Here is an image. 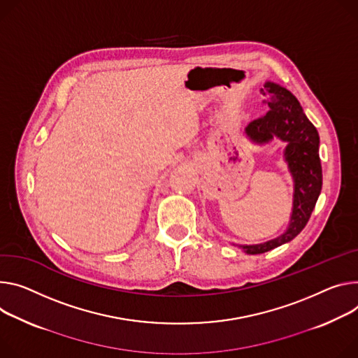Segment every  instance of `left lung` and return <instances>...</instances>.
Returning <instances> with one entry per match:
<instances>
[{
    "instance_id": "1",
    "label": "left lung",
    "mask_w": 358,
    "mask_h": 358,
    "mask_svg": "<svg viewBox=\"0 0 358 358\" xmlns=\"http://www.w3.org/2000/svg\"><path fill=\"white\" fill-rule=\"evenodd\" d=\"M267 113L251 121L245 133L255 143H267L274 136L287 141L285 159L294 178V207L287 231L264 244L243 245L247 254L267 252L297 237L308 222L322 185L318 155L320 138L299 100L284 87L266 83L262 88Z\"/></svg>"
}]
</instances>
